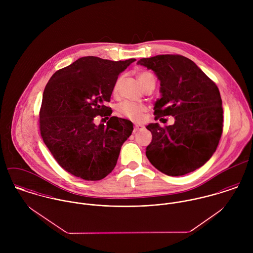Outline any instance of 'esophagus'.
Returning <instances> with one entry per match:
<instances>
[{"label":"esophagus","instance_id":"34e87169","mask_svg":"<svg viewBox=\"0 0 253 253\" xmlns=\"http://www.w3.org/2000/svg\"><path fill=\"white\" fill-rule=\"evenodd\" d=\"M143 128V126H139V125H135L134 126H133V132L135 133V132H137L138 130H140V129H142Z\"/></svg>","mask_w":253,"mask_h":253}]
</instances>
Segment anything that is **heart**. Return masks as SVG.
<instances>
[{
  "instance_id": "1",
  "label": "heart",
  "mask_w": 253,
  "mask_h": 253,
  "mask_svg": "<svg viewBox=\"0 0 253 253\" xmlns=\"http://www.w3.org/2000/svg\"><path fill=\"white\" fill-rule=\"evenodd\" d=\"M149 79H155L153 74L147 72V71H142L138 74V81L141 84V85H143ZM119 84H120V79H118V81L115 84V86H114L115 92L118 90ZM119 112L122 116H124L133 122H139L143 118V115L146 112V107L144 105L139 104V103L125 101L119 106Z\"/></svg>"
}]
</instances>
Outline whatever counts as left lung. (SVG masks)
Returning <instances> with one entry per match:
<instances>
[{
	"label": "left lung",
	"mask_w": 253,
	"mask_h": 253,
	"mask_svg": "<svg viewBox=\"0 0 253 253\" xmlns=\"http://www.w3.org/2000/svg\"><path fill=\"white\" fill-rule=\"evenodd\" d=\"M137 64L156 73L162 97L155 120L172 116V126H147L152 142L146 148L150 163L161 172L180 176L204 166L216 151L223 131V108L215 83L191 59L179 54L141 58Z\"/></svg>",
	"instance_id": "1"
}]
</instances>
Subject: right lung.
<instances>
[{
    "mask_svg": "<svg viewBox=\"0 0 253 253\" xmlns=\"http://www.w3.org/2000/svg\"><path fill=\"white\" fill-rule=\"evenodd\" d=\"M135 60L81 57L54 73L46 84L39 114L41 136L57 164L74 176L101 180L116 167L133 125L111 117L106 103L119 74ZM97 115L110 118L106 126L94 124Z\"/></svg>",
    "mask_w": 253,
    "mask_h": 253,
    "instance_id": "1",
    "label": "right lung"
}]
</instances>
